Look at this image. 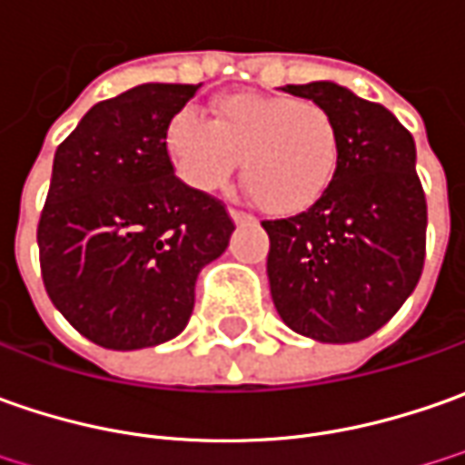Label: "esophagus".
<instances>
[{"mask_svg":"<svg viewBox=\"0 0 465 465\" xmlns=\"http://www.w3.org/2000/svg\"><path fill=\"white\" fill-rule=\"evenodd\" d=\"M229 213H232L233 223H254V216H249V213H244V211H239V208H232Z\"/></svg>","mask_w":465,"mask_h":465,"instance_id":"34e87169","label":"esophagus"}]
</instances>
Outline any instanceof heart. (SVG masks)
Instances as JSON below:
<instances>
[{"label":"heart","instance_id":"heart-1","mask_svg":"<svg viewBox=\"0 0 465 465\" xmlns=\"http://www.w3.org/2000/svg\"><path fill=\"white\" fill-rule=\"evenodd\" d=\"M177 174L198 193L226 187L242 159V180L272 216H293L322 201L337 177L342 136L324 104L291 94L233 92L211 104V121L184 110L167 125Z\"/></svg>","mask_w":465,"mask_h":465}]
</instances>
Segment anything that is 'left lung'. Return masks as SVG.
I'll list each match as a JSON object with an SVG mask.
<instances>
[{"mask_svg":"<svg viewBox=\"0 0 465 465\" xmlns=\"http://www.w3.org/2000/svg\"><path fill=\"white\" fill-rule=\"evenodd\" d=\"M282 89L327 107L342 153L322 201L262 221L272 301L303 337L361 342L401 309L422 275L427 201L414 138L391 110L334 82Z\"/></svg>","mask_w":465,"mask_h":465,"instance_id":"1","label":"left lung"}]
</instances>
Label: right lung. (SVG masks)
Segmentation results:
<instances>
[{
    "mask_svg": "<svg viewBox=\"0 0 465 465\" xmlns=\"http://www.w3.org/2000/svg\"><path fill=\"white\" fill-rule=\"evenodd\" d=\"M201 84H138L97 103L58 143L38 221L45 293L89 342L177 337L195 281L229 247L226 205L180 177L167 125Z\"/></svg>",
    "mask_w": 465,
    "mask_h": 465,
    "instance_id": "add662e5",
    "label": "right lung"
}]
</instances>
